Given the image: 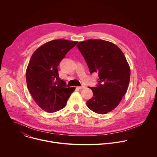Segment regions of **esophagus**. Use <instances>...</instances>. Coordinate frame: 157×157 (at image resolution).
Returning <instances> with one entry per match:
<instances>
[{"mask_svg": "<svg viewBox=\"0 0 157 157\" xmlns=\"http://www.w3.org/2000/svg\"><path fill=\"white\" fill-rule=\"evenodd\" d=\"M77 88H78V89H82L85 88V86H78Z\"/></svg>", "mask_w": 157, "mask_h": 157, "instance_id": "esophagus-1", "label": "esophagus"}]
</instances>
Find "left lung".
<instances>
[{"label": "left lung", "mask_w": 157, "mask_h": 157, "mask_svg": "<svg viewBox=\"0 0 157 157\" xmlns=\"http://www.w3.org/2000/svg\"><path fill=\"white\" fill-rule=\"evenodd\" d=\"M77 47L90 73H97L99 77L97 87H89L93 97L87 101V106L95 113L106 114L119 105L128 90L129 65L121 50L111 42L89 39L79 42Z\"/></svg>", "instance_id": "left-lung-1"}]
</instances>
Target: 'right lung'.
Listing matches in <instances>:
<instances>
[{"instance_id":"1","label":"right lung","mask_w":157,"mask_h":157,"mask_svg":"<svg viewBox=\"0 0 157 157\" xmlns=\"http://www.w3.org/2000/svg\"><path fill=\"white\" fill-rule=\"evenodd\" d=\"M77 41L56 39L47 42L33 54L26 71L28 89L37 105L54 113L63 109L75 87H65L58 66Z\"/></svg>"}]
</instances>
